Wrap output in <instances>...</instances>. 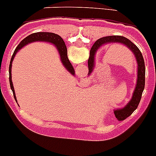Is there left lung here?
I'll return each mask as SVG.
<instances>
[{
    "label": "left lung",
    "mask_w": 156,
    "mask_h": 156,
    "mask_svg": "<svg viewBox=\"0 0 156 156\" xmlns=\"http://www.w3.org/2000/svg\"><path fill=\"white\" fill-rule=\"evenodd\" d=\"M111 43H121L124 45L130 51L134 54L136 61L137 64V84L133 92V95L130 102L122 109H116L114 110V114L116 118L119 120H125L129 116L132 114L133 112L137 108V106L141 101V95L144 91V83H145V66L143 56L141 51L136 45L132 42L121 36H109L102 37L94 43L90 50V55L88 61V75H90L95 68V55L98 49L105 44H111Z\"/></svg>",
    "instance_id": "8db88e82"
}]
</instances>
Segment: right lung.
Instances as JSON below:
<instances>
[{"label": "right lung", "mask_w": 156, "mask_h": 156, "mask_svg": "<svg viewBox=\"0 0 156 156\" xmlns=\"http://www.w3.org/2000/svg\"><path fill=\"white\" fill-rule=\"evenodd\" d=\"M36 41H44V42H49V43H51L54 45L56 47V48L58 50V53L60 54V57H61V61L62 62L63 65L65 67V68L69 71L71 74V75H75V70L73 66L71 65V62L69 61L68 58V50H67V47H66L65 43L63 40L62 38L61 37L58 35L55 34V33H33V34L29 35L27 37H26L19 44V46L16 47V49L14 51V54L12 55V59H11V61H10V65H9V81H10V86H11V89L13 92L14 98L16 100V97H15V89H14L13 83H12V61L14 60V57L16 55V54L18 53L20 49H22V47H25L26 45L29 44V43H33V42H36Z\"/></svg>", "instance_id": "right-lung-1"}]
</instances>
